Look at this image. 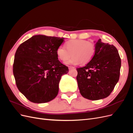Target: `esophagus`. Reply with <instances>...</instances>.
I'll return each mask as SVG.
<instances>
[{"label": "esophagus", "instance_id": "obj_1", "mask_svg": "<svg viewBox=\"0 0 133 133\" xmlns=\"http://www.w3.org/2000/svg\"><path fill=\"white\" fill-rule=\"evenodd\" d=\"M68 68H69V70H71V69H75V68H74V67L70 66H69V67H68Z\"/></svg>", "mask_w": 133, "mask_h": 133}]
</instances>
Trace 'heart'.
<instances>
[{
  "mask_svg": "<svg viewBox=\"0 0 133 133\" xmlns=\"http://www.w3.org/2000/svg\"><path fill=\"white\" fill-rule=\"evenodd\" d=\"M65 46L66 48L59 46L56 53L58 58L62 61H65L71 55L73 56L65 62L67 65H78L80 63L85 65L93 58L96 51L93 43L82 39L70 40L65 43Z\"/></svg>",
  "mask_w": 133,
  "mask_h": 133,
  "instance_id": "heart-1",
  "label": "heart"
}]
</instances>
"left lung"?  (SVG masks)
Returning a JSON list of instances; mask_svg holds the SVG:
<instances>
[{
	"label": "left lung",
	"mask_w": 133,
	"mask_h": 133,
	"mask_svg": "<svg viewBox=\"0 0 133 133\" xmlns=\"http://www.w3.org/2000/svg\"><path fill=\"white\" fill-rule=\"evenodd\" d=\"M95 43V53L91 61L76 68V80L80 94L86 99L96 100L110 94L119 79L121 59L113 45L99 39Z\"/></svg>",
	"instance_id": "1"
}]
</instances>
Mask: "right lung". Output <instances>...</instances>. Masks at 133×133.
Returning <instances> with one entry per match:
<instances>
[{"mask_svg": "<svg viewBox=\"0 0 133 133\" xmlns=\"http://www.w3.org/2000/svg\"><path fill=\"white\" fill-rule=\"evenodd\" d=\"M64 42V38L36 35L18 48L13 74L18 89L31 102L45 103L57 96L62 76L69 71L56 53Z\"/></svg>", "mask_w": 133, "mask_h": 133, "instance_id": "obj_1", "label": "right lung"}]
</instances>
